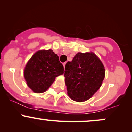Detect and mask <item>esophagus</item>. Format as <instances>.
Wrapping results in <instances>:
<instances>
[{
  "instance_id": "obj_1",
  "label": "esophagus",
  "mask_w": 132,
  "mask_h": 132,
  "mask_svg": "<svg viewBox=\"0 0 132 132\" xmlns=\"http://www.w3.org/2000/svg\"><path fill=\"white\" fill-rule=\"evenodd\" d=\"M65 65H66V63H63V66H64V68L65 67Z\"/></svg>"
}]
</instances>
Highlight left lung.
I'll list each match as a JSON object with an SVG mask.
<instances>
[{
	"instance_id": "1",
	"label": "left lung",
	"mask_w": 132,
	"mask_h": 132,
	"mask_svg": "<svg viewBox=\"0 0 132 132\" xmlns=\"http://www.w3.org/2000/svg\"><path fill=\"white\" fill-rule=\"evenodd\" d=\"M105 72L102 63L94 53H78L65 66V84L69 97L76 102L90 99L102 85Z\"/></svg>"
}]
</instances>
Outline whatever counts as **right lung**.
Returning a JSON list of instances; mask_svg holds the SVG:
<instances>
[{"instance_id":"add662e5","label":"right lung","mask_w":132,"mask_h":132,"mask_svg":"<svg viewBox=\"0 0 132 132\" xmlns=\"http://www.w3.org/2000/svg\"><path fill=\"white\" fill-rule=\"evenodd\" d=\"M63 73L64 67L58 56L50 49L33 54L25 66L24 77L33 92L42 93L50 87L56 77Z\"/></svg>"}]
</instances>
